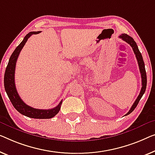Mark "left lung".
<instances>
[{
    "instance_id": "obj_1",
    "label": "left lung",
    "mask_w": 155,
    "mask_h": 155,
    "mask_svg": "<svg viewBox=\"0 0 155 155\" xmlns=\"http://www.w3.org/2000/svg\"><path fill=\"white\" fill-rule=\"evenodd\" d=\"M119 38H121L122 40L125 41L126 42L128 43L129 45L131 46V48H132L134 53V54L136 55V58H137V59L138 67H139V70H140V75H141V79H142L141 90H140V92L139 94H138L137 99L134 101V103L133 104L132 107H131L130 110H129L127 114L125 115H127L129 114H130L135 109V108L137 107V105H138V102H139L140 100L141 99L142 96L143 95V94L145 93V89H146V85H147V76H146V71H145V64L143 62V59L142 55H141V54H140V51L138 48L137 43L135 42V41L134 40V39L127 34H122L121 35L119 36Z\"/></svg>"
}]
</instances>
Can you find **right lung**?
<instances>
[{
	"instance_id": "obj_1",
	"label": "right lung",
	"mask_w": 155,
	"mask_h": 155,
	"mask_svg": "<svg viewBox=\"0 0 155 155\" xmlns=\"http://www.w3.org/2000/svg\"><path fill=\"white\" fill-rule=\"evenodd\" d=\"M40 33V31L30 32L28 34H27L25 36L23 41L14 51V52L10 58V60H9L8 66H7L5 72L4 86L7 94H8V97L14 106V107L21 114L31 117V118L49 119L54 117L59 112L63 100L61 101V102L58 104L57 107L51 108V109H38V108H34L31 107H29L28 105H27L26 104H25L19 95H18L17 89H16L15 82L16 63H17V58L25 44L26 43L28 39L30 37L33 35H36Z\"/></svg>"
}]
</instances>
